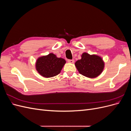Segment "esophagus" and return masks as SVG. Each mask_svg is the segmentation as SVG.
<instances>
[{"label":"esophagus","mask_w":131,"mask_h":131,"mask_svg":"<svg viewBox=\"0 0 131 131\" xmlns=\"http://www.w3.org/2000/svg\"><path fill=\"white\" fill-rule=\"evenodd\" d=\"M68 62L69 63H74V59H68Z\"/></svg>","instance_id":"34e87169"}]
</instances>
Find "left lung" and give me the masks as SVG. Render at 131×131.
<instances>
[{
  "label": "left lung",
  "instance_id": "1",
  "mask_svg": "<svg viewBox=\"0 0 131 131\" xmlns=\"http://www.w3.org/2000/svg\"><path fill=\"white\" fill-rule=\"evenodd\" d=\"M75 65L79 73L89 78L97 77L104 68V62L100 56L86 52L82 54L81 59L75 62Z\"/></svg>",
  "mask_w": 131,
  "mask_h": 131
}]
</instances>
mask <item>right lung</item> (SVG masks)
Masks as SVG:
<instances>
[{
	"label": "right lung",
	"instance_id": "add662e5",
	"mask_svg": "<svg viewBox=\"0 0 131 131\" xmlns=\"http://www.w3.org/2000/svg\"><path fill=\"white\" fill-rule=\"evenodd\" d=\"M66 61L64 59L58 58L52 53L39 57L35 67L39 74L45 78H51L60 73Z\"/></svg>",
	"mask_w": 131,
	"mask_h": 131
}]
</instances>
